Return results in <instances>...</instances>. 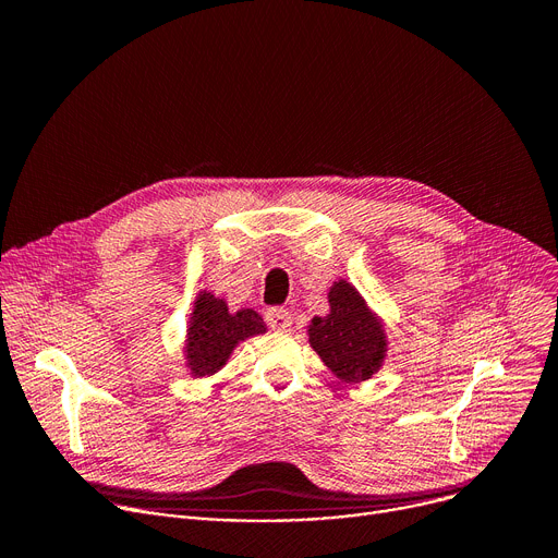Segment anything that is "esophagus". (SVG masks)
<instances>
[{"label":"esophagus","instance_id":"obj_1","mask_svg":"<svg viewBox=\"0 0 558 558\" xmlns=\"http://www.w3.org/2000/svg\"><path fill=\"white\" fill-rule=\"evenodd\" d=\"M264 319H266V326H269L271 330H289V328H292V314H289L282 307H269L264 314Z\"/></svg>","mask_w":558,"mask_h":558}]
</instances>
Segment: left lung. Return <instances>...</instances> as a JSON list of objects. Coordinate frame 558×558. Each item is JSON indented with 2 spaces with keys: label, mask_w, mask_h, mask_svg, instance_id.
I'll list each match as a JSON object with an SVG mask.
<instances>
[{
  "label": "left lung",
  "mask_w": 558,
  "mask_h": 558,
  "mask_svg": "<svg viewBox=\"0 0 558 558\" xmlns=\"http://www.w3.org/2000/svg\"><path fill=\"white\" fill-rule=\"evenodd\" d=\"M328 303L326 317H314L307 326L310 347L339 380H369L383 367L387 353L383 322L347 280L330 287Z\"/></svg>",
  "instance_id": "1"
}]
</instances>
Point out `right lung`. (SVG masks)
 Returning a JSON list of instances; mask_svg holds the SVG:
<instances>
[{
  "label": "right lung",
  "mask_w": 558,
  "mask_h": 558,
  "mask_svg": "<svg viewBox=\"0 0 558 558\" xmlns=\"http://www.w3.org/2000/svg\"><path fill=\"white\" fill-rule=\"evenodd\" d=\"M266 332V324L251 307L230 312L223 299L211 292H201L193 303L186 328L184 360L191 376H211L219 372L234 347L253 335Z\"/></svg>",
  "instance_id": "obj_1"
}]
</instances>
